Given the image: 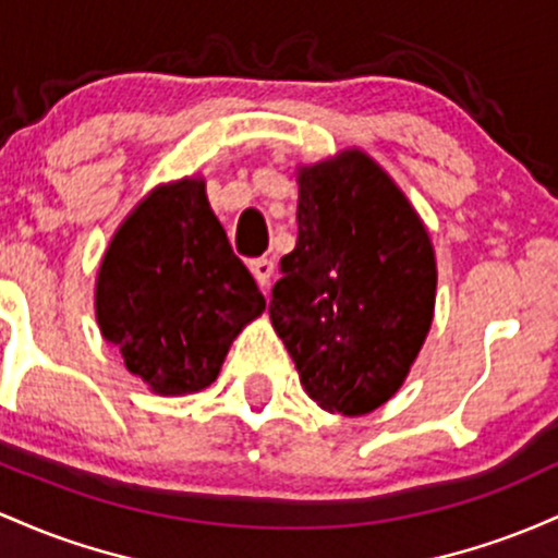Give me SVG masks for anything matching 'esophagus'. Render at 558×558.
I'll return each instance as SVG.
<instances>
[{"label":"esophagus","instance_id":"obj_1","mask_svg":"<svg viewBox=\"0 0 558 558\" xmlns=\"http://www.w3.org/2000/svg\"><path fill=\"white\" fill-rule=\"evenodd\" d=\"M250 271L258 279L260 287H268V281L274 277V260L271 258H255L250 260Z\"/></svg>","mask_w":558,"mask_h":558}]
</instances>
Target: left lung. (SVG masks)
Listing matches in <instances>:
<instances>
[{"mask_svg":"<svg viewBox=\"0 0 558 558\" xmlns=\"http://www.w3.org/2000/svg\"><path fill=\"white\" fill-rule=\"evenodd\" d=\"M268 313L305 392L361 416L403 385L435 311V253L403 192L353 149L300 171L298 245Z\"/></svg>","mask_w":558,"mask_h":558,"instance_id":"8db88e82","label":"left lung"}]
</instances>
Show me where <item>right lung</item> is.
<instances>
[{
	"label": "right lung",
	"mask_w": 558,
	"mask_h": 558,
	"mask_svg": "<svg viewBox=\"0 0 558 558\" xmlns=\"http://www.w3.org/2000/svg\"><path fill=\"white\" fill-rule=\"evenodd\" d=\"M263 308L253 274L195 179L144 199L99 266V329L121 348L129 372L160 396L216 381L231 340Z\"/></svg>",
	"instance_id": "obj_1"
}]
</instances>
